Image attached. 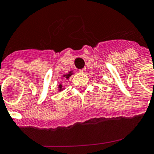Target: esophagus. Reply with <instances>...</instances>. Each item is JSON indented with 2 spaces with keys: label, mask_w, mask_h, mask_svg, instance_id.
I'll return each mask as SVG.
<instances>
[{
  "label": "esophagus",
  "mask_w": 154,
  "mask_h": 154,
  "mask_svg": "<svg viewBox=\"0 0 154 154\" xmlns=\"http://www.w3.org/2000/svg\"><path fill=\"white\" fill-rule=\"evenodd\" d=\"M85 71H86L85 68H83V69H80V70H79V73H85Z\"/></svg>",
  "instance_id": "esophagus-1"
}]
</instances>
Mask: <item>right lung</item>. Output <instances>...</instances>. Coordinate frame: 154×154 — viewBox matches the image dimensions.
Instances as JSON below:
<instances>
[{"mask_svg": "<svg viewBox=\"0 0 154 154\" xmlns=\"http://www.w3.org/2000/svg\"><path fill=\"white\" fill-rule=\"evenodd\" d=\"M71 75H72V71H70L68 74H66V75H64L63 77H65L66 79H69V77H70ZM58 88H59V91L63 90V88H62V85H61V84L59 85V87H58Z\"/></svg>", "mask_w": 154, "mask_h": 154, "instance_id": "add662e5", "label": "right lung"}]
</instances>
